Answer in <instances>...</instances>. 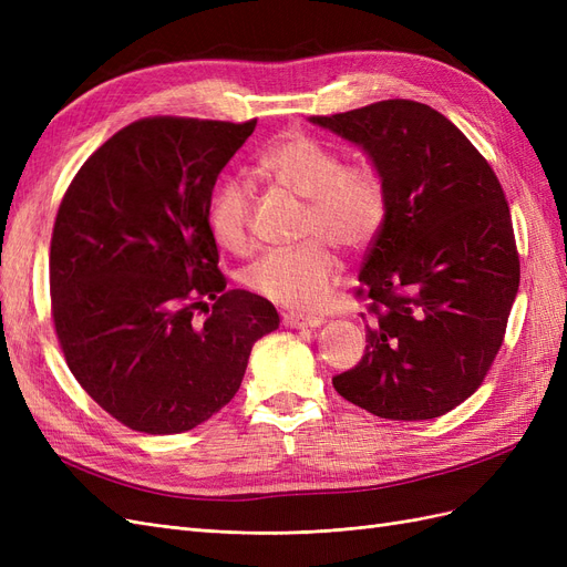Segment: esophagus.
Returning a JSON list of instances; mask_svg holds the SVG:
<instances>
[{
    "label": "esophagus",
    "instance_id": "1",
    "mask_svg": "<svg viewBox=\"0 0 567 567\" xmlns=\"http://www.w3.org/2000/svg\"><path fill=\"white\" fill-rule=\"evenodd\" d=\"M284 323H286V326H290V329H319V326L323 323V317L288 312V315L284 317Z\"/></svg>",
    "mask_w": 567,
    "mask_h": 567
}]
</instances>
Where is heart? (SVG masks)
Instances as JSON below:
<instances>
[{
	"instance_id": "b5f03b06",
	"label": "heart",
	"mask_w": 567,
	"mask_h": 567,
	"mask_svg": "<svg viewBox=\"0 0 567 567\" xmlns=\"http://www.w3.org/2000/svg\"><path fill=\"white\" fill-rule=\"evenodd\" d=\"M260 173L305 200L302 236L296 248L269 250L241 274L255 296L290 310H317L340 277L333 246L364 248L385 217V188L369 165H342L340 153L305 132H286L257 158ZM250 186L227 177L210 200V231L231 252L250 241Z\"/></svg>"
}]
</instances>
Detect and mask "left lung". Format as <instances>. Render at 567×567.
<instances>
[{"label":"left lung","instance_id":"left-lung-1","mask_svg":"<svg viewBox=\"0 0 567 567\" xmlns=\"http://www.w3.org/2000/svg\"><path fill=\"white\" fill-rule=\"evenodd\" d=\"M310 123L362 148L385 188L357 290L371 300L367 350L333 388L390 421L447 414L487 375L520 286L502 184L466 134L419 101Z\"/></svg>","mask_w":567,"mask_h":567}]
</instances>
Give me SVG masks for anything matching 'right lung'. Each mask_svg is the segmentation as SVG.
<instances>
[{
	"label": "right lung",
	"instance_id": "obj_1",
	"mask_svg": "<svg viewBox=\"0 0 567 567\" xmlns=\"http://www.w3.org/2000/svg\"><path fill=\"white\" fill-rule=\"evenodd\" d=\"M252 130L136 120L61 200L49 252L56 336L84 392L132 431L208 421L241 388L255 340L279 329L269 300L227 290L208 219L215 182Z\"/></svg>",
	"mask_w": 567,
	"mask_h": 567
}]
</instances>
